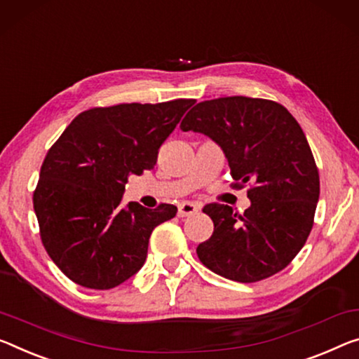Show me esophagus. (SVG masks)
<instances>
[{
    "label": "esophagus",
    "instance_id": "esophagus-1",
    "mask_svg": "<svg viewBox=\"0 0 359 359\" xmlns=\"http://www.w3.org/2000/svg\"><path fill=\"white\" fill-rule=\"evenodd\" d=\"M198 210H201V207H198L194 202H184L178 205L180 217H192V215H196Z\"/></svg>",
    "mask_w": 359,
    "mask_h": 359
}]
</instances>
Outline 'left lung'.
<instances>
[{"mask_svg": "<svg viewBox=\"0 0 359 359\" xmlns=\"http://www.w3.org/2000/svg\"><path fill=\"white\" fill-rule=\"evenodd\" d=\"M223 149L236 189L250 184V207H203L213 222L197 257L213 273L257 283L283 271L311 233L319 198V173L299 122L269 99L229 96L198 102L181 122Z\"/></svg>", "mask_w": 359, "mask_h": 359, "instance_id": "obj_1", "label": "left lung"}]
</instances>
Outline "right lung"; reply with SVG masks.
I'll list each match as a JSON object with an SVG mask.
<instances>
[{
  "label": "right lung",
  "instance_id": "obj_1",
  "mask_svg": "<svg viewBox=\"0 0 359 359\" xmlns=\"http://www.w3.org/2000/svg\"><path fill=\"white\" fill-rule=\"evenodd\" d=\"M194 99L93 107L72 120L49 149L33 192L41 242L70 280L117 287L140 271L156 226L176 215L172 203L146 208L122 196L130 175L157 162Z\"/></svg>",
  "mask_w": 359,
  "mask_h": 359
}]
</instances>
